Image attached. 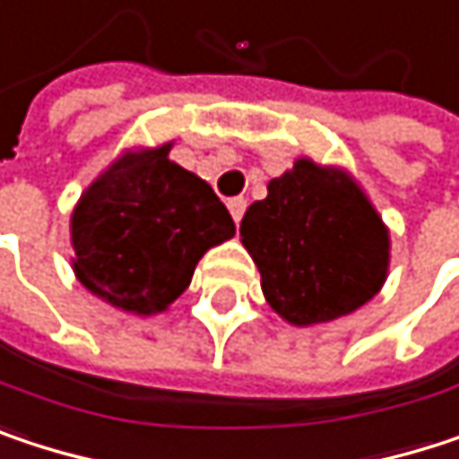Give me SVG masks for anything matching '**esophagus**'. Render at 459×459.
<instances>
[{"label": "esophagus", "instance_id": "esophagus-1", "mask_svg": "<svg viewBox=\"0 0 459 459\" xmlns=\"http://www.w3.org/2000/svg\"><path fill=\"white\" fill-rule=\"evenodd\" d=\"M229 210H230V218L238 223L241 218H244V210H247V199H241V196H233L229 199Z\"/></svg>", "mask_w": 459, "mask_h": 459}]
</instances>
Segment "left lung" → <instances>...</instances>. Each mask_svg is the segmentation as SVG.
Instances as JSON below:
<instances>
[{"label":"left lung","mask_w":459,"mask_h":459,"mask_svg":"<svg viewBox=\"0 0 459 459\" xmlns=\"http://www.w3.org/2000/svg\"><path fill=\"white\" fill-rule=\"evenodd\" d=\"M263 295L290 324L332 321L372 300L388 271V230L340 169L300 159L268 183L241 226Z\"/></svg>","instance_id":"left-lung-1"}]
</instances>
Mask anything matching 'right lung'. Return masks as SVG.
Segmentation results:
<instances>
[{
	"label": "right lung",
	"instance_id": "1",
	"mask_svg": "<svg viewBox=\"0 0 459 459\" xmlns=\"http://www.w3.org/2000/svg\"><path fill=\"white\" fill-rule=\"evenodd\" d=\"M167 153L169 143L117 159L71 218L79 281L143 316L180 298L202 255L236 233L215 191Z\"/></svg>",
	"mask_w": 459,
	"mask_h": 459
}]
</instances>
